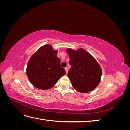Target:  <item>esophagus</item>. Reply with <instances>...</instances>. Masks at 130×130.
Listing matches in <instances>:
<instances>
[{
	"label": "esophagus",
	"mask_w": 130,
	"mask_h": 130,
	"mask_svg": "<svg viewBox=\"0 0 130 130\" xmlns=\"http://www.w3.org/2000/svg\"><path fill=\"white\" fill-rule=\"evenodd\" d=\"M64 69H65V70H66V73H68V67H65V68H64Z\"/></svg>",
	"instance_id": "obj_1"
}]
</instances>
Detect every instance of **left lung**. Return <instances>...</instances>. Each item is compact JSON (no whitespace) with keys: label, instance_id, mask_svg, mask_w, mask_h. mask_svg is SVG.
<instances>
[{"label":"left lung","instance_id":"left-lung-1","mask_svg":"<svg viewBox=\"0 0 130 130\" xmlns=\"http://www.w3.org/2000/svg\"><path fill=\"white\" fill-rule=\"evenodd\" d=\"M70 57L68 76L73 87L78 92L87 93L95 89L100 83L102 70L91 55L83 49H68Z\"/></svg>","mask_w":130,"mask_h":130}]
</instances>
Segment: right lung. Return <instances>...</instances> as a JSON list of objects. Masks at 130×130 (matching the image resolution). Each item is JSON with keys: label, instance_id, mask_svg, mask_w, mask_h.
Listing matches in <instances>:
<instances>
[{"label": "right lung", "instance_id": "right-lung-1", "mask_svg": "<svg viewBox=\"0 0 130 130\" xmlns=\"http://www.w3.org/2000/svg\"><path fill=\"white\" fill-rule=\"evenodd\" d=\"M57 53L50 45L46 44L41 47L30 57L26 74L35 87L44 90L51 88L66 74L65 69L61 67Z\"/></svg>", "mask_w": 130, "mask_h": 130}]
</instances>
